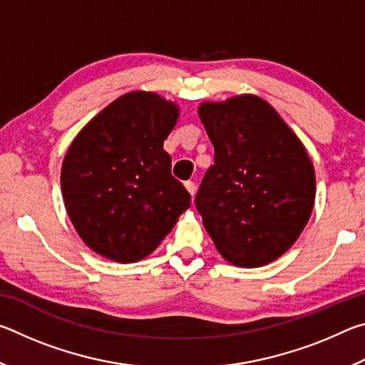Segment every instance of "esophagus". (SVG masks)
<instances>
[{"label": "esophagus", "instance_id": "34e87169", "mask_svg": "<svg viewBox=\"0 0 365 365\" xmlns=\"http://www.w3.org/2000/svg\"><path fill=\"white\" fill-rule=\"evenodd\" d=\"M185 188L188 190V193L191 195V197H195V193H196V185H195V182H187V183H185Z\"/></svg>", "mask_w": 365, "mask_h": 365}]
</instances>
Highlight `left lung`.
Returning a JSON list of instances; mask_svg holds the SVG:
<instances>
[{
  "label": "left lung",
  "mask_w": 365,
  "mask_h": 365,
  "mask_svg": "<svg viewBox=\"0 0 365 365\" xmlns=\"http://www.w3.org/2000/svg\"><path fill=\"white\" fill-rule=\"evenodd\" d=\"M214 165L195 205L215 248L238 267H261L292 248L316 200L304 145L267 101L240 95L201 103Z\"/></svg>",
  "instance_id": "left-lung-1"
}]
</instances>
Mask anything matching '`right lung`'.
<instances>
[{
	"label": "right lung",
	"mask_w": 365,
	"mask_h": 365,
	"mask_svg": "<svg viewBox=\"0 0 365 365\" xmlns=\"http://www.w3.org/2000/svg\"><path fill=\"white\" fill-rule=\"evenodd\" d=\"M178 115L175 103L130 91L96 114L67 150L61 169L67 214L100 256L140 261L190 207V193L172 177L164 151Z\"/></svg>",
	"instance_id": "1"
}]
</instances>
